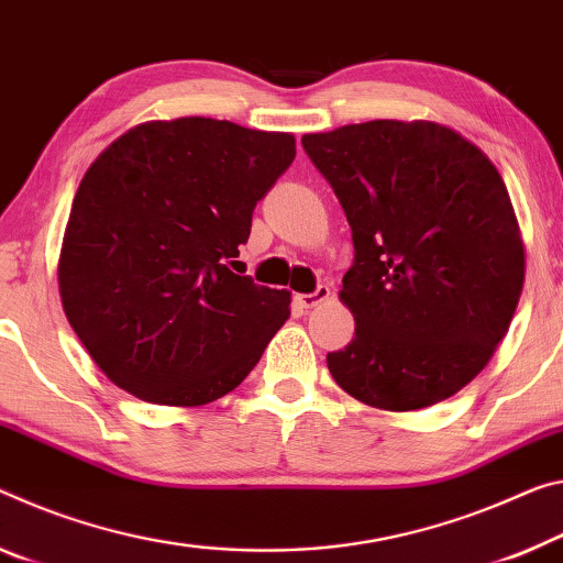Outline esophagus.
Segmentation results:
<instances>
[{
    "instance_id": "esophagus-1",
    "label": "esophagus",
    "mask_w": 563,
    "mask_h": 563,
    "mask_svg": "<svg viewBox=\"0 0 563 563\" xmlns=\"http://www.w3.org/2000/svg\"><path fill=\"white\" fill-rule=\"evenodd\" d=\"M328 298H330V288H328V285L320 283L313 292H300V296H296V306L300 310H308V308H316L318 302H323Z\"/></svg>"
}]
</instances>
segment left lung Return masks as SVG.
Wrapping results in <instances>:
<instances>
[{
    "label": "left lung",
    "mask_w": 563,
    "mask_h": 563,
    "mask_svg": "<svg viewBox=\"0 0 563 563\" xmlns=\"http://www.w3.org/2000/svg\"><path fill=\"white\" fill-rule=\"evenodd\" d=\"M300 142L355 247L341 290L355 338L328 353V371L383 410L459 394L501 343L523 288V243L498 169L423 120L345 124Z\"/></svg>",
    "instance_id": "left-lung-1"
}]
</instances>
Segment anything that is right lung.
<instances>
[{
  "mask_svg": "<svg viewBox=\"0 0 563 563\" xmlns=\"http://www.w3.org/2000/svg\"><path fill=\"white\" fill-rule=\"evenodd\" d=\"M296 157L285 132L180 118L124 132L79 183L59 257L69 325L114 386L205 406L245 380L290 292L228 267Z\"/></svg>",
  "mask_w": 563,
  "mask_h": 563,
  "instance_id": "right-lung-1",
  "label": "right lung"
}]
</instances>
